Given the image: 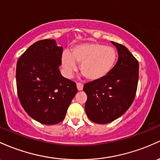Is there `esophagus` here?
<instances>
[{
	"label": "esophagus",
	"instance_id": "obj_1",
	"mask_svg": "<svg viewBox=\"0 0 160 160\" xmlns=\"http://www.w3.org/2000/svg\"><path fill=\"white\" fill-rule=\"evenodd\" d=\"M83 85L82 83H77V88L78 89V91H81L82 89H83Z\"/></svg>",
	"mask_w": 160,
	"mask_h": 160
}]
</instances>
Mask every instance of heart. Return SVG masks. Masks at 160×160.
<instances>
[{
    "label": "heart",
    "mask_w": 160,
    "mask_h": 160,
    "mask_svg": "<svg viewBox=\"0 0 160 160\" xmlns=\"http://www.w3.org/2000/svg\"><path fill=\"white\" fill-rule=\"evenodd\" d=\"M116 50L98 42L79 44L64 52L61 56V66L68 77H71L80 64V71L87 80L97 81L111 73L117 62Z\"/></svg>",
    "instance_id": "heart-1"
}]
</instances>
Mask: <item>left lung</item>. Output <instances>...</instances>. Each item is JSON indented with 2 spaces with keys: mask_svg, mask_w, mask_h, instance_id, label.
<instances>
[{
  "mask_svg": "<svg viewBox=\"0 0 160 160\" xmlns=\"http://www.w3.org/2000/svg\"><path fill=\"white\" fill-rule=\"evenodd\" d=\"M118 59L111 73L105 78L83 86L87 96L85 112L89 120L108 124L118 118L134 102L139 77V64L124 45L112 42Z\"/></svg>",
  "mask_w": 160,
  "mask_h": 160,
  "instance_id": "left-lung-1",
  "label": "left lung"
}]
</instances>
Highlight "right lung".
Wrapping results in <instances>:
<instances>
[{"instance_id": "right-lung-1", "label": "right lung", "mask_w": 160, "mask_h": 160, "mask_svg": "<svg viewBox=\"0 0 160 160\" xmlns=\"http://www.w3.org/2000/svg\"><path fill=\"white\" fill-rule=\"evenodd\" d=\"M62 52L55 40H40L17 61L16 80L21 105L32 118L47 125L64 120L77 92L76 83L61 74Z\"/></svg>"}]
</instances>
